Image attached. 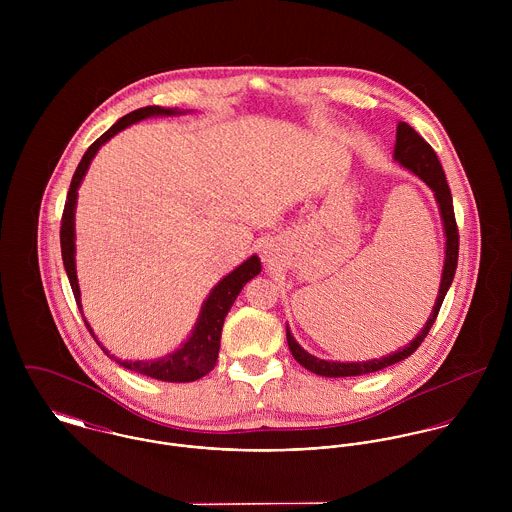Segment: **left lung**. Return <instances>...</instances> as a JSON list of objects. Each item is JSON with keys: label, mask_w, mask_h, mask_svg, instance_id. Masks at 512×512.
Masks as SVG:
<instances>
[{"label": "left lung", "mask_w": 512, "mask_h": 512, "mask_svg": "<svg viewBox=\"0 0 512 512\" xmlns=\"http://www.w3.org/2000/svg\"><path fill=\"white\" fill-rule=\"evenodd\" d=\"M394 161L400 163L410 173H414L416 177H420L434 191V197H436V203H438L439 217H441L443 234H445V260H443V270H441L438 299H436L434 309H432L426 325L422 327V331L408 345H404L402 349H398V351H394L386 357H380V359H368V361H357V363H341V361L319 359V357L307 353L293 339L290 327H286V337H288V345H290L293 359L313 374L327 376V378L361 376V374L376 372V370H382L386 366L396 365V363L408 359L420 347L424 337L430 333V329H432V325L438 317L443 297H445V293L453 282L455 268H457V254H459V232H457L455 215H453L451 191H449V185L445 181V173L441 169L438 155L412 126H408L406 122H398V126H396V144H394Z\"/></svg>", "instance_id": "obj_1"}]
</instances>
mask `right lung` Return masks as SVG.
<instances>
[{"mask_svg": "<svg viewBox=\"0 0 512 512\" xmlns=\"http://www.w3.org/2000/svg\"><path fill=\"white\" fill-rule=\"evenodd\" d=\"M189 110H181V108H163V106H146V108H138L130 114H126L124 118H120L108 132H104L92 146L86 149V153L82 155L76 171H74L73 181H71V189L67 195V203H65V211H63V220H61V252H63V264L73 288L74 299L76 305L82 313V301H80V288H78V278H76V228H74V213H76V199H78V187L94 159V155L98 153V149L104 146L108 140H112L118 132L126 130L132 124H138L146 118L153 116H181L187 114ZM262 272V264L260 258L256 254H252L248 260H244L238 268H234L230 274H226L219 284L211 290L209 297L203 301L197 323L191 331V335L187 337L185 343L179 345V349H175L173 353L153 359V361H122L116 359L114 355H110V351H106L98 337L94 335L92 327L88 325V321L84 319L88 331L92 333V337L96 339V343L102 347V351L114 359L120 366H126L134 372H140L149 378H157L163 382H193L203 378L205 374H209L219 359L220 351V333H222V325H224V317L228 315L234 299L238 297V293L242 292V288L246 286V282H250L254 276H258ZM84 317V313H82Z\"/></svg>", "mask_w": 512, "mask_h": 512, "instance_id": "obj_1", "label": "right lung"}]
</instances>
